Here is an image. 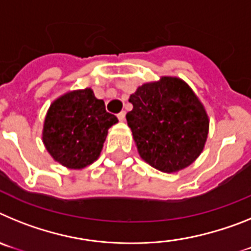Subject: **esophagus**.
Here are the masks:
<instances>
[{
  "label": "esophagus",
  "instance_id": "34e87169",
  "mask_svg": "<svg viewBox=\"0 0 251 251\" xmlns=\"http://www.w3.org/2000/svg\"><path fill=\"white\" fill-rule=\"evenodd\" d=\"M117 117H118V119H119V121H121V122H123V121H124V118H126V112H124V110H123V112H121V113H119V114L117 115Z\"/></svg>",
  "mask_w": 251,
  "mask_h": 251
}]
</instances>
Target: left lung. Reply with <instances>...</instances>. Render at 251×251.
<instances>
[{"label": "left lung", "instance_id": "obj_1", "mask_svg": "<svg viewBox=\"0 0 251 251\" xmlns=\"http://www.w3.org/2000/svg\"><path fill=\"white\" fill-rule=\"evenodd\" d=\"M126 118L139 156L162 172L187 167L202 152L208 118L192 89L178 77L139 86Z\"/></svg>", "mask_w": 251, "mask_h": 251}]
</instances>
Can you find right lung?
<instances>
[{
	"label": "right lung",
	"mask_w": 251,
	"mask_h": 251,
	"mask_svg": "<svg viewBox=\"0 0 251 251\" xmlns=\"http://www.w3.org/2000/svg\"><path fill=\"white\" fill-rule=\"evenodd\" d=\"M117 122L92 89L70 92L50 105L44 123V145L65 167L84 168L98 158L108 129Z\"/></svg>",
	"instance_id": "add662e5"
}]
</instances>
